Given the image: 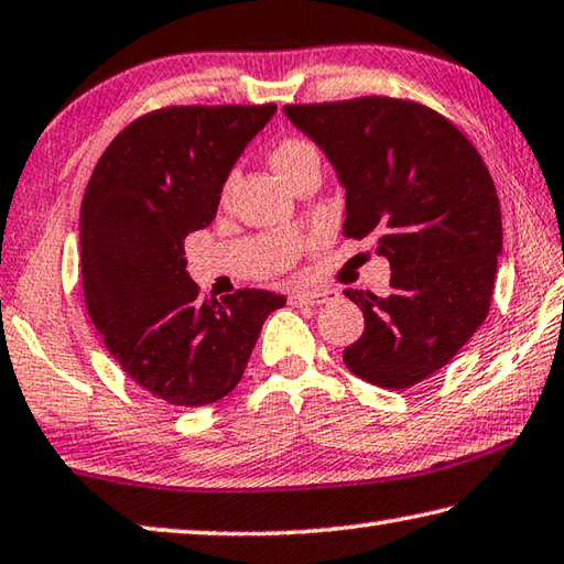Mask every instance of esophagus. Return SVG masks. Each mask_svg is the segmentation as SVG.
<instances>
[{
    "label": "esophagus",
    "instance_id": "1",
    "mask_svg": "<svg viewBox=\"0 0 564 564\" xmlns=\"http://www.w3.org/2000/svg\"><path fill=\"white\" fill-rule=\"evenodd\" d=\"M337 299V293L333 289H323V291H293L289 295V303L295 305V308H303V305H321Z\"/></svg>",
    "mask_w": 564,
    "mask_h": 564
}]
</instances>
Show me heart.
Segmentation results:
<instances>
[{"label":"heart","instance_id":"obj_1","mask_svg":"<svg viewBox=\"0 0 564 564\" xmlns=\"http://www.w3.org/2000/svg\"><path fill=\"white\" fill-rule=\"evenodd\" d=\"M271 165L285 182L291 184L293 177L301 175L303 170L315 167V165L321 167V155H317V150L311 145V142L289 138V140H281L279 145L271 150Z\"/></svg>","mask_w":564,"mask_h":564}]
</instances>
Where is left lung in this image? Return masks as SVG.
I'll list each match as a JSON object with an SVG mask.
<instances>
[{
	"instance_id": "8db88e82",
	"label": "left lung",
	"mask_w": 564,
	"mask_h": 564,
	"mask_svg": "<svg viewBox=\"0 0 564 564\" xmlns=\"http://www.w3.org/2000/svg\"><path fill=\"white\" fill-rule=\"evenodd\" d=\"M283 112L333 162L345 237H375L392 269L384 299L345 291L365 315L362 337L343 352L347 370L409 389L486 321L503 251L494 177L452 120L414 100L365 96Z\"/></svg>"
}]
</instances>
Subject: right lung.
<instances>
[{
    "instance_id": "obj_1",
    "label": "right lung",
    "mask_w": 564,
    "mask_h": 564,
    "mask_svg": "<svg viewBox=\"0 0 564 564\" xmlns=\"http://www.w3.org/2000/svg\"><path fill=\"white\" fill-rule=\"evenodd\" d=\"M275 112L265 106H170L120 130L80 202L88 315L122 372L175 406H204L239 384L263 321L285 299L243 289L202 299L187 234L217 217L224 182Z\"/></svg>"
}]
</instances>
